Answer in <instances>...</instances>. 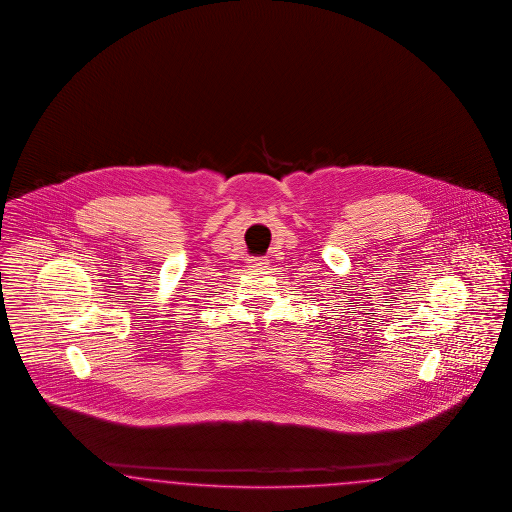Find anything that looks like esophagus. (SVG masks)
I'll use <instances>...</instances> for the list:
<instances>
[{
	"mask_svg": "<svg viewBox=\"0 0 512 512\" xmlns=\"http://www.w3.org/2000/svg\"><path fill=\"white\" fill-rule=\"evenodd\" d=\"M266 259H261V257H259V259H251V263H249V266H251V268H253V270H264V268H266Z\"/></svg>",
	"mask_w": 512,
	"mask_h": 512,
	"instance_id": "34e87169",
	"label": "esophagus"
}]
</instances>
